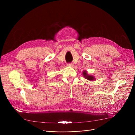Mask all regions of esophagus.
Returning a JSON list of instances; mask_svg holds the SVG:
<instances>
[{"instance_id": "34e87169", "label": "esophagus", "mask_w": 135, "mask_h": 135, "mask_svg": "<svg viewBox=\"0 0 135 135\" xmlns=\"http://www.w3.org/2000/svg\"><path fill=\"white\" fill-rule=\"evenodd\" d=\"M68 66H69V67H73V66H74V64H73V63L68 64Z\"/></svg>"}]
</instances>
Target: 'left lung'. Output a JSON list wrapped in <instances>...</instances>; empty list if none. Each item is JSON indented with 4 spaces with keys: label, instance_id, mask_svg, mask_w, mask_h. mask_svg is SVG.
Returning a JSON list of instances; mask_svg holds the SVG:
<instances>
[{
    "label": "left lung",
    "instance_id": "obj_1",
    "mask_svg": "<svg viewBox=\"0 0 135 135\" xmlns=\"http://www.w3.org/2000/svg\"><path fill=\"white\" fill-rule=\"evenodd\" d=\"M83 74V76H84V78L85 79H87L88 80H90V81H93L95 80V78L93 75H89L88 74V73L86 70H84L82 73Z\"/></svg>",
    "mask_w": 135,
    "mask_h": 135
}]
</instances>
